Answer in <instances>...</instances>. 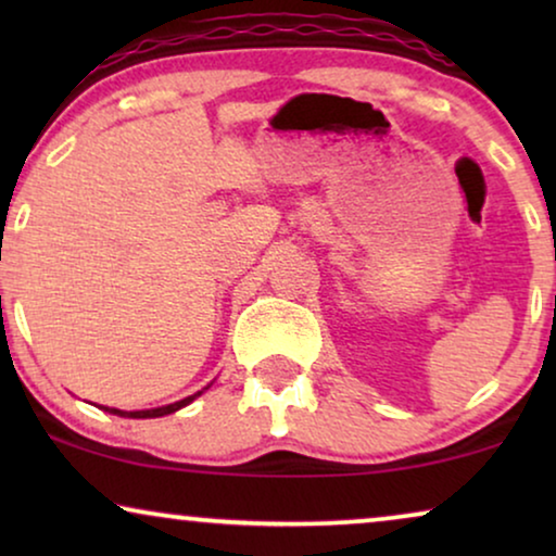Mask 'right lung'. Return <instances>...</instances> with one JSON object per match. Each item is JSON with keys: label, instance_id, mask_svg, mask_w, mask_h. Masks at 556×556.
<instances>
[{"label": "right lung", "instance_id": "1", "mask_svg": "<svg viewBox=\"0 0 556 556\" xmlns=\"http://www.w3.org/2000/svg\"><path fill=\"white\" fill-rule=\"evenodd\" d=\"M204 390H207V387H204ZM202 392H194L185 400L174 402V405H164V407H154V409H134V413H126V409H116V407H101V409H105V413H111V415H118V417H134V420H143V417H164V415L177 413V409H181V407H187L189 402H194Z\"/></svg>", "mask_w": 556, "mask_h": 556}]
</instances>
